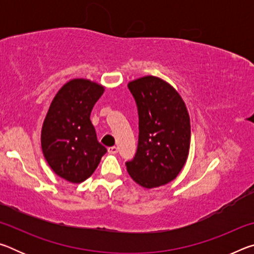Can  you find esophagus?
Returning <instances> with one entry per match:
<instances>
[{
    "label": "esophagus",
    "instance_id": "1",
    "mask_svg": "<svg viewBox=\"0 0 254 254\" xmlns=\"http://www.w3.org/2000/svg\"><path fill=\"white\" fill-rule=\"evenodd\" d=\"M107 151H109L110 153H112V154H114V153H117L118 152V147H110L109 149H107Z\"/></svg>",
    "mask_w": 254,
    "mask_h": 254
}]
</instances>
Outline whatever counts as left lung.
I'll return each instance as SVG.
<instances>
[{
	"mask_svg": "<svg viewBox=\"0 0 254 254\" xmlns=\"http://www.w3.org/2000/svg\"><path fill=\"white\" fill-rule=\"evenodd\" d=\"M139 113V143L127 170L136 184L156 188L177 177L190 148V119L180 94L166 80L144 76L130 81Z\"/></svg>",
	"mask_w": 254,
	"mask_h": 254,
	"instance_id": "left-lung-1",
	"label": "left lung"
}]
</instances>
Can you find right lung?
Returning <instances> with one entry per match:
<instances>
[{
  "label": "right lung",
  "mask_w": 254,
  "mask_h": 254,
  "mask_svg": "<svg viewBox=\"0 0 254 254\" xmlns=\"http://www.w3.org/2000/svg\"><path fill=\"white\" fill-rule=\"evenodd\" d=\"M104 86L75 78L56 94L41 128V149L56 175L79 184L91 177L106 148L97 141L91 112Z\"/></svg>",
  "instance_id": "add662e5"
}]
</instances>
